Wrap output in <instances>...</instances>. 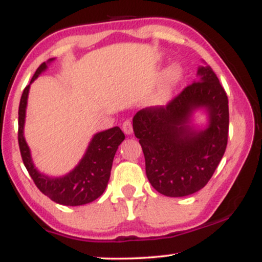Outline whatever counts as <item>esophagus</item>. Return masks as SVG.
<instances>
[{
	"label": "esophagus",
	"instance_id": "esophagus-1",
	"mask_svg": "<svg viewBox=\"0 0 262 262\" xmlns=\"http://www.w3.org/2000/svg\"><path fill=\"white\" fill-rule=\"evenodd\" d=\"M122 129H123V132H124V134H127V135H130L132 133H133V125H132V123L129 121H125L124 123H123Z\"/></svg>",
	"mask_w": 262,
	"mask_h": 262
}]
</instances>
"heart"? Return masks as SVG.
<instances>
[{
	"label": "heart",
	"mask_w": 262,
	"mask_h": 262,
	"mask_svg": "<svg viewBox=\"0 0 262 262\" xmlns=\"http://www.w3.org/2000/svg\"><path fill=\"white\" fill-rule=\"evenodd\" d=\"M183 70L180 64H171L167 66L159 79L158 86L150 97V103L152 106H164L170 101L171 96L179 83L181 82Z\"/></svg>",
	"instance_id": "obj_1"
}]
</instances>
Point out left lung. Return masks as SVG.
Listing matches in <instances>:
<instances>
[{
	"instance_id": "obj_1",
	"label": "left lung",
	"mask_w": 262,
	"mask_h": 262,
	"mask_svg": "<svg viewBox=\"0 0 262 262\" xmlns=\"http://www.w3.org/2000/svg\"><path fill=\"white\" fill-rule=\"evenodd\" d=\"M197 112L206 116L202 126L194 123ZM228 129L227 93L206 62L166 107L144 108L133 118L149 182L167 197L188 196L207 185L224 155Z\"/></svg>"
}]
</instances>
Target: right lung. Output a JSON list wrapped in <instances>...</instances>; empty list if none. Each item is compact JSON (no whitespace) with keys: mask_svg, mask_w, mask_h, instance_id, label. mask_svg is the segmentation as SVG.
Here are the masks:
<instances>
[{"mask_svg":"<svg viewBox=\"0 0 262 262\" xmlns=\"http://www.w3.org/2000/svg\"><path fill=\"white\" fill-rule=\"evenodd\" d=\"M54 60L55 58L49 59L39 66L32 77L31 83L22 93L18 110V143L26 169L40 192L62 206H82L97 200L104 192L110 181L114 155L125 137L119 127L96 133L90 140L79 164L66 175L49 176L38 170L25 138L27 104L32 82L38 79L39 75L48 70V66Z\"/></svg>","mask_w":262,"mask_h":262,"instance_id":"obj_1","label":"right lung"}]
</instances>
